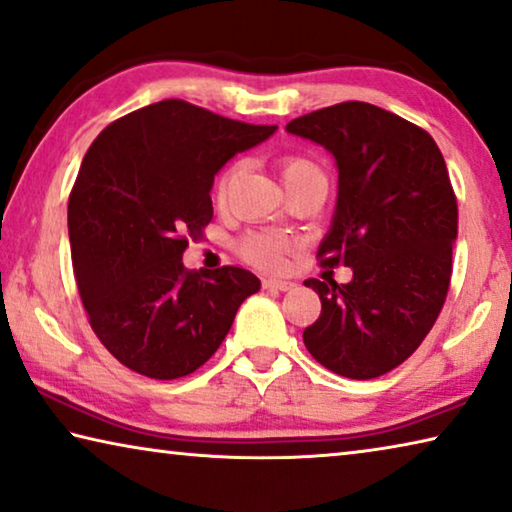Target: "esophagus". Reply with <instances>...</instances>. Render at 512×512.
I'll use <instances>...</instances> for the list:
<instances>
[{
  "instance_id": "obj_1",
  "label": "esophagus",
  "mask_w": 512,
  "mask_h": 512,
  "mask_svg": "<svg viewBox=\"0 0 512 512\" xmlns=\"http://www.w3.org/2000/svg\"><path fill=\"white\" fill-rule=\"evenodd\" d=\"M262 287L264 289H275V291H289L291 287H294V282L282 280V278H264Z\"/></svg>"
}]
</instances>
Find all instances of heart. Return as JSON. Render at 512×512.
<instances>
[{"mask_svg":"<svg viewBox=\"0 0 512 512\" xmlns=\"http://www.w3.org/2000/svg\"><path fill=\"white\" fill-rule=\"evenodd\" d=\"M278 168L285 186L291 182L305 180V177H323V170L319 168V164L307 157V154H285V157L278 161ZM241 173L243 161H232V164L225 166L223 173L218 175L216 200L221 202V205L230 198V193L234 186H237ZM291 248H294L291 239L271 232H253L241 241L243 259L255 266H262V269H280V266L285 264Z\"/></svg>","mask_w":512,"mask_h":512,"instance_id":"heart-1","label":"heart"}]
</instances>
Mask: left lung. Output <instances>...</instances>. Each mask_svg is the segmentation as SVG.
Here are the masks:
<instances>
[{
	"label": "left lung",
	"instance_id": "left-lung-1",
	"mask_svg": "<svg viewBox=\"0 0 512 512\" xmlns=\"http://www.w3.org/2000/svg\"><path fill=\"white\" fill-rule=\"evenodd\" d=\"M287 132L337 159V209L316 259L353 269L348 285L305 280L321 314L303 342L339 376L378 378L417 351L442 312L458 237L449 170L426 129L367 102L305 113Z\"/></svg>",
	"mask_w": 512,
	"mask_h": 512
}]
</instances>
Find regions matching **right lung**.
Masks as SVG:
<instances>
[{"instance_id":"1","label":"right lung","mask_w":512,"mask_h":512,"mask_svg":"<svg viewBox=\"0 0 512 512\" xmlns=\"http://www.w3.org/2000/svg\"><path fill=\"white\" fill-rule=\"evenodd\" d=\"M275 125L161 100L113 120L81 161L68 232L81 303L127 369L175 380L221 346L259 278L239 266L189 271L182 253L214 216V175Z\"/></svg>"}]
</instances>
